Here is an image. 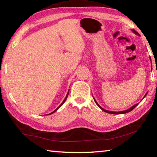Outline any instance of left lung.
Returning <instances> with one entry per match:
<instances>
[{
    "label": "left lung",
    "instance_id": "left-lung-1",
    "mask_svg": "<svg viewBox=\"0 0 157 157\" xmlns=\"http://www.w3.org/2000/svg\"><path fill=\"white\" fill-rule=\"evenodd\" d=\"M132 31L135 34H136V35H138V36H140V34H138V33L136 32V30H134V29H132ZM150 59H151V57H150ZM147 94H148V92H146V94L144 95V97H146V96L147 95ZM94 102H96V104L98 105V107L101 109H102L103 111H105V112H106V113H111V114H124V113H129V112H130L131 111H132L133 109H134L136 106H137V105H138V104H136V105H134V106H132L131 108H129V109H127V110H125V111H119V112H115V111H107V110H105V109H104L103 108H102L101 106H100L98 104V102H96V100L94 98Z\"/></svg>",
    "mask_w": 157,
    "mask_h": 157
}]
</instances>
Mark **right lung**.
<instances>
[{"label":"right lung","mask_w":157,"mask_h":157,"mask_svg":"<svg viewBox=\"0 0 157 157\" xmlns=\"http://www.w3.org/2000/svg\"><path fill=\"white\" fill-rule=\"evenodd\" d=\"M69 90H68V92H67V95H66V97L65 98V99H64V101H63V102H62V103H61V105H60L59 106H58V107L57 108H56L55 110V111H52V113H50V114H48V115H51V114H52V113H55V112H56V111H57V110L60 108V107H61V106L63 105V103H64L65 102V101H66V99H67V96H68V95H69Z\"/></svg>","instance_id":"1"}]
</instances>
